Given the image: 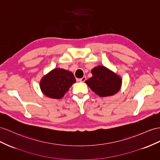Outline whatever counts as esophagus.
Segmentation results:
<instances>
[{"label": "esophagus", "instance_id": "1", "mask_svg": "<svg viewBox=\"0 0 160 160\" xmlns=\"http://www.w3.org/2000/svg\"><path fill=\"white\" fill-rule=\"evenodd\" d=\"M86 80H87V77H86V76H84V77L82 78L78 79V81L81 82H84Z\"/></svg>", "mask_w": 160, "mask_h": 160}]
</instances>
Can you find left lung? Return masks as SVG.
<instances>
[{
    "instance_id": "left-lung-1",
    "label": "left lung",
    "mask_w": 160,
    "mask_h": 160,
    "mask_svg": "<svg viewBox=\"0 0 160 160\" xmlns=\"http://www.w3.org/2000/svg\"><path fill=\"white\" fill-rule=\"evenodd\" d=\"M92 76L85 81L93 92L100 97L115 95L122 86L121 78L116 73L102 65L94 68Z\"/></svg>"
}]
</instances>
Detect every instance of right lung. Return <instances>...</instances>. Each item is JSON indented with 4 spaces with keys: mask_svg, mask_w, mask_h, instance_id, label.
Listing matches in <instances>:
<instances>
[{
    "mask_svg": "<svg viewBox=\"0 0 160 160\" xmlns=\"http://www.w3.org/2000/svg\"><path fill=\"white\" fill-rule=\"evenodd\" d=\"M76 82L72 72L63 69H52L40 80V89L44 95L52 99L62 98L72 85Z\"/></svg>",
    "mask_w": 160,
    "mask_h": 160,
    "instance_id": "obj_1",
    "label": "right lung"
}]
</instances>
